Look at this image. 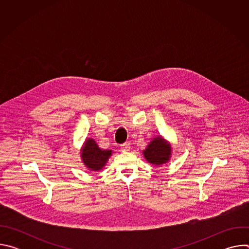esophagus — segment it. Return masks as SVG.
Returning <instances> with one entry per match:
<instances>
[{
	"instance_id": "34e87169",
	"label": "esophagus",
	"mask_w": 249,
	"mask_h": 249,
	"mask_svg": "<svg viewBox=\"0 0 249 249\" xmlns=\"http://www.w3.org/2000/svg\"><path fill=\"white\" fill-rule=\"evenodd\" d=\"M130 144H128V143H125V144H122L121 145V151L122 152H128V151H130Z\"/></svg>"
}]
</instances>
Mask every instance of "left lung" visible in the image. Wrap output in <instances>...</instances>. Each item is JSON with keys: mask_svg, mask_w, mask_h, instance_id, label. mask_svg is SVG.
Listing matches in <instances>:
<instances>
[{"mask_svg": "<svg viewBox=\"0 0 249 249\" xmlns=\"http://www.w3.org/2000/svg\"><path fill=\"white\" fill-rule=\"evenodd\" d=\"M171 145L162 136H157L152 139L147 148L143 151L146 160L154 165L167 163L171 158Z\"/></svg>", "mask_w": 249, "mask_h": 249, "instance_id": "obj_1", "label": "left lung"}]
</instances>
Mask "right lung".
I'll return each instance as SVG.
<instances>
[{
    "instance_id": "obj_1",
    "label": "right lung",
    "mask_w": 249,
    "mask_h": 249,
    "mask_svg": "<svg viewBox=\"0 0 249 249\" xmlns=\"http://www.w3.org/2000/svg\"><path fill=\"white\" fill-rule=\"evenodd\" d=\"M111 150H102L92 138H88L81 149V160L88 169L98 171L108 161L112 155Z\"/></svg>"
}]
</instances>
